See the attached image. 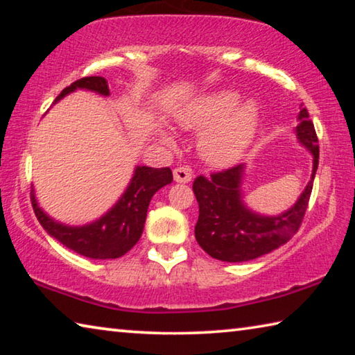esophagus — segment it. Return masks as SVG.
<instances>
[{
  "mask_svg": "<svg viewBox=\"0 0 355 355\" xmlns=\"http://www.w3.org/2000/svg\"><path fill=\"white\" fill-rule=\"evenodd\" d=\"M192 178V171L188 166H180L173 169V180L177 183H189Z\"/></svg>",
  "mask_w": 355,
  "mask_h": 355,
  "instance_id": "esophagus-1",
  "label": "esophagus"
}]
</instances>
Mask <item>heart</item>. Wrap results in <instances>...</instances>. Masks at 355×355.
<instances>
[{"mask_svg":"<svg viewBox=\"0 0 355 355\" xmlns=\"http://www.w3.org/2000/svg\"><path fill=\"white\" fill-rule=\"evenodd\" d=\"M236 103L235 92H216L180 114V127L203 131L199 137V153L208 164L233 163L254 139L258 123L257 110L252 103Z\"/></svg>","mask_w":355,"mask_h":355,"instance_id":"1","label":"heart"}]
</instances>
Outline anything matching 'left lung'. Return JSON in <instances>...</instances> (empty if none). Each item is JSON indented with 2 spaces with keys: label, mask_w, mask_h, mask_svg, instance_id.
<instances>
[{
  "label": "left lung",
  "mask_w": 355,
  "mask_h": 355,
  "mask_svg": "<svg viewBox=\"0 0 355 355\" xmlns=\"http://www.w3.org/2000/svg\"><path fill=\"white\" fill-rule=\"evenodd\" d=\"M297 122L294 133L299 144L313 156V171L302 194L286 211L266 216L245 205V164L213 173L209 178L200 175L194 180L192 191L199 202V220L194 233L197 243L209 257L228 263L249 261L284 245L297 232L307 211L320 159L315 127L305 107L299 111Z\"/></svg>",
  "instance_id": "obj_1"
}]
</instances>
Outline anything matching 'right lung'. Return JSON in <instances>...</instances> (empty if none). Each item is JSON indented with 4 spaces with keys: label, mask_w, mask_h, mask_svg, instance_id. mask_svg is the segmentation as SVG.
Segmentation results:
<instances>
[{
    "label": "right lung",
    "mask_w": 355,
    "mask_h": 355,
    "mask_svg": "<svg viewBox=\"0 0 355 355\" xmlns=\"http://www.w3.org/2000/svg\"><path fill=\"white\" fill-rule=\"evenodd\" d=\"M76 89H84V91L110 97V87L103 76H87L65 87L56 97L55 103L64 98L65 95L75 92ZM172 180L173 177L169 167L155 169V167L136 166L127 189L123 191V194L114 203L112 208L107 209L97 220L84 225L62 224L48 216L39 207L34 189L31 191V202L34 213L37 216L40 225L48 232V235L83 257L94 258V260H107V258L125 255L139 241L150 200L156 191L172 183Z\"/></svg>",
    "instance_id": "right-lung-1"
}]
</instances>
